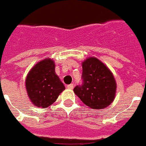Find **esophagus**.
<instances>
[{
	"mask_svg": "<svg viewBox=\"0 0 146 146\" xmlns=\"http://www.w3.org/2000/svg\"><path fill=\"white\" fill-rule=\"evenodd\" d=\"M73 87H74V84H68V85L67 86V88H68V89H70V90H71V89H73Z\"/></svg>",
	"mask_w": 146,
	"mask_h": 146,
	"instance_id": "1",
	"label": "esophagus"
}]
</instances>
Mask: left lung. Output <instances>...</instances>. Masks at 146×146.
<instances>
[{
  "instance_id": "1",
  "label": "left lung",
  "mask_w": 146,
  "mask_h": 146,
  "mask_svg": "<svg viewBox=\"0 0 146 146\" xmlns=\"http://www.w3.org/2000/svg\"><path fill=\"white\" fill-rule=\"evenodd\" d=\"M82 64V85L73 91L84 105L92 109H103L112 103L117 92L113 74L103 62L96 57H89Z\"/></svg>"
}]
</instances>
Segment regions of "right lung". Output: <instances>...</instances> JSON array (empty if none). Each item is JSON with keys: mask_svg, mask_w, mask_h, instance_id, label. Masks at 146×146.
Segmentation results:
<instances>
[{"mask_svg": "<svg viewBox=\"0 0 146 146\" xmlns=\"http://www.w3.org/2000/svg\"><path fill=\"white\" fill-rule=\"evenodd\" d=\"M25 86L33 105L46 108L54 103L65 89L55 71V62L46 58L35 64L29 71Z\"/></svg>", "mask_w": 146, "mask_h": 146, "instance_id": "obj_1", "label": "right lung"}]
</instances>
